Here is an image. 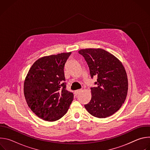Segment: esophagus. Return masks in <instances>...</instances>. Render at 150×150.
<instances>
[{
    "mask_svg": "<svg viewBox=\"0 0 150 150\" xmlns=\"http://www.w3.org/2000/svg\"><path fill=\"white\" fill-rule=\"evenodd\" d=\"M81 91H82V90H78L75 91L74 93H75V95H78V94H79Z\"/></svg>",
    "mask_w": 150,
    "mask_h": 150,
    "instance_id": "obj_1",
    "label": "esophagus"
}]
</instances>
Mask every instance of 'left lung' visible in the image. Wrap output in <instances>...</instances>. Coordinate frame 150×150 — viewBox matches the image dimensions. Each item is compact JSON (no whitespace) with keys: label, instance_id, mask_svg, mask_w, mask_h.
<instances>
[{"label":"left lung","instance_id":"left-lung-1","mask_svg":"<svg viewBox=\"0 0 150 150\" xmlns=\"http://www.w3.org/2000/svg\"><path fill=\"white\" fill-rule=\"evenodd\" d=\"M78 53L87 61L90 75L97 76V87L91 88V99L84 105L92 116L105 118L115 113L124 103L128 90V81L122 63L103 49H81Z\"/></svg>","mask_w":150,"mask_h":150}]
</instances>
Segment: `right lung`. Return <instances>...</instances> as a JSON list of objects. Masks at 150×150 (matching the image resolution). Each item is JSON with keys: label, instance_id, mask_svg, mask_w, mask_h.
<instances>
[{"label": "right lung", "instance_id": "1", "mask_svg": "<svg viewBox=\"0 0 150 150\" xmlns=\"http://www.w3.org/2000/svg\"><path fill=\"white\" fill-rule=\"evenodd\" d=\"M72 52L40 57L30 68L24 83L27 103L40 119L54 122L68 112L74 95L65 90V64Z\"/></svg>", "mask_w": 150, "mask_h": 150}]
</instances>
